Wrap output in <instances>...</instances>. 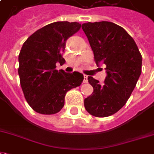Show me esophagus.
<instances>
[{"label": "esophagus", "instance_id": "obj_1", "mask_svg": "<svg viewBox=\"0 0 154 154\" xmlns=\"http://www.w3.org/2000/svg\"><path fill=\"white\" fill-rule=\"evenodd\" d=\"M84 83V84H86V83H88V76L85 75H84V81H83Z\"/></svg>", "mask_w": 154, "mask_h": 154}]
</instances>
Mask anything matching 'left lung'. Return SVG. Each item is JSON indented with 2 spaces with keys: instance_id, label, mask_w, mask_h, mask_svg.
Wrapping results in <instances>:
<instances>
[{
  "instance_id": "obj_1",
  "label": "left lung",
  "mask_w": 154,
  "mask_h": 154,
  "mask_svg": "<svg viewBox=\"0 0 154 154\" xmlns=\"http://www.w3.org/2000/svg\"><path fill=\"white\" fill-rule=\"evenodd\" d=\"M82 29L96 64L106 65L107 74L101 85L91 76L88 78L93 92L84 99V107L95 117L110 116L125 105L135 88L141 74V54L133 38L114 23H87Z\"/></svg>"
}]
</instances>
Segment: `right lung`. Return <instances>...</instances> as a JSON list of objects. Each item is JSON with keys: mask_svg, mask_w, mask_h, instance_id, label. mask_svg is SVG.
<instances>
[{"mask_svg": "<svg viewBox=\"0 0 154 154\" xmlns=\"http://www.w3.org/2000/svg\"><path fill=\"white\" fill-rule=\"evenodd\" d=\"M80 27L76 22H55L37 30L23 45L18 56L20 84L29 106L39 114L59 112L66 92L84 80L81 73L56 70L57 62H65L66 40Z\"/></svg>", "mask_w": 154, "mask_h": 154, "instance_id": "right-lung-1", "label": "right lung"}]
</instances>
